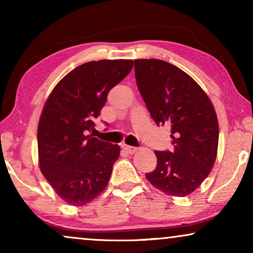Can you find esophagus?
<instances>
[{
  "instance_id": "1",
  "label": "esophagus",
  "mask_w": 253,
  "mask_h": 253,
  "mask_svg": "<svg viewBox=\"0 0 253 253\" xmlns=\"http://www.w3.org/2000/svg\"><path fill=\"white\" fill-rule=\"evenodd\" d=\"M122 147H123V150H124V151H126L127 153H129V154H133L134 152H137V150H138L137 147L129 146V145H126V144H123V145H122Z\"/></svg>"
}]
</instances>
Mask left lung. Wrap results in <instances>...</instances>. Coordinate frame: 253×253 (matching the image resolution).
<instances>
[{
  "label": "left lung",
  "instance_id": "obj_1",
  "mask_svg": "<svg viewBox=\"0 0 253 253\" xmlns=\"http://www.w3.org/2000/svg\"><path fill=\"white\" fill-rule=\"evenodd\" d=\"M138 89L152 119L171 127L172 152L155 151V170L147 181L166 195L189 196L212 170L219 123L214 106L195 79L166 61L134 60Z\"/></svg>",
  "mask_w": 253,
  "mask_h": 253
}]
</instances>
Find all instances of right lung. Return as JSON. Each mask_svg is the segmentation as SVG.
I'll list each match as a JSON object with an SVG mask.
<instances>
[{
	"label": "right lung",
	"instance_id": "obj_1",
	"mask_svg": "<svg viewBox=\"0 0 253 253\" xmlns=\"http://www.w3.org/2000/svg\"><path fill=\"white\" fill-rule=\"evenodd\" d=\"M132 67V60L87 62L64 76L44 102L38 126L39 167L69 205L91 203L108 184L121 148L87 132L110 89Z\"/></svg>",
	"mask_w": 253,
	"mask_h": 253
}]
</instances>
